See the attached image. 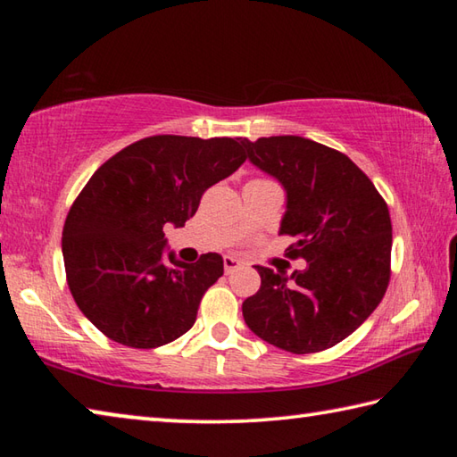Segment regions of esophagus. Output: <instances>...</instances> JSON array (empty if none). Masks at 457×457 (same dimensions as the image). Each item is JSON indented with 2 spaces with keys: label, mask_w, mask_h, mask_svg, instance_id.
I'll return each instance as SVG.
<instances>
[{
  "label": "esophagus",
  "mask_w": 457,
  "mask_h": 457,
  "mask_svg": "<svg viewBox=\"0 0 457 457\" xmlns=\"http://www.w3.org/2000/svg\"><path fill=\"white\" fill-rule=\"evenodd\" d=\"M239 266H242V260H239V258H236V256H226V258H223V268H226V274H231Z\"/></svg>",
  "instance_id": "esophagus-1"
}]
</instances>
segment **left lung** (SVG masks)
I'll return each instance as SVG.
<instances>
[{
  "instance_id": "left-lung-1",
  "label": "left lung",
  "mask_w": 457,
  "mask_h": 457,
  "mask_svg": "<svg viewBox=\"0 0 457 457\" xmlns=\"http://www.w3.org/2000/svg\"><path fill=\"white\" fill-rule=\"evenodd\" d=\"M247 161L286 191L280 234L296 237L290 256L304 270L256 266L260 290L242 304L253 335L306 354L353 335L385 296L391 218L369 177L330 146L296 135L244 138Z\"/></svg>"
}]
</instances>
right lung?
<instances>
[{
  "label": "right lung",
  "instance_id": "1",
  "mask_svg": "<svg viewBox=\"0 0 457 457\" xmlns=\"http://www.w3.org/2000/svg\"><path fill=\"white\" fill-rule=\"evenodd\" d=\"M245 161L236 138L157 135L114 154L76 197L62 231L76 304L114 343L157 349L185 335L223 274L220 253L185 264L165 228H183L207 187Z\"/></svg>",
  "mask_w": 457,
  "mask_h": 457
}]
</instances>
